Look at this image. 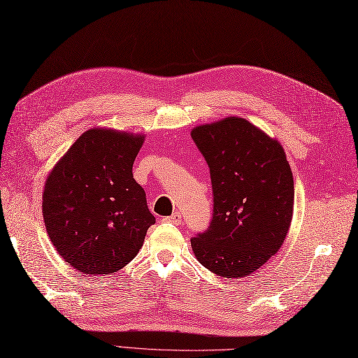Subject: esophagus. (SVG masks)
<instances>
[{
  "mask_svg": "<svg viewBox=\"0 0 358 358\" xmlns=\"http://www.w3.org/2000/svg\"><path fill=\"white\" fill-rule=\"evenodd\" d=\"M164 222H170V224H180V221H182V215L179 213V212H175L173 215H170V216H166L164 220H162Z\"/></svg>",
  "mask_w": 358,
  "mask_h": 358,
  "instance_id": "obj_1",
  "label": "esophagus"
}]
</instances>
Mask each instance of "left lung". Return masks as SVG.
<instances>
[{
  "label": "left lung",
  "instance_id": "obj_1",
  "mask_svg": "<svg viewBox=\"0 0 358 358\" xmlns=\"http://www.w3.org/2000/svg\"><path fill=\"white\" fill-rule=\"evenodd\" d=\"M194 143L210 170L213 216L191 239L194 255L221 278L255 272L282 246L294 180L282 146L243 117L199 125Z\"/></svg>",
  "mask_w": 358,
  "mask_h": 358
}]
</instances>
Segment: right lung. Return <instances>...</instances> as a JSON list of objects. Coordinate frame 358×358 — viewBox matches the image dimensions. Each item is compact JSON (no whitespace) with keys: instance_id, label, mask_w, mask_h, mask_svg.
<instances>
[{"instance_id":"obj_1","label":"right lung","mask_w":358,"mask_h":358,"mask_svg":"<svg viewBox=\"0 0 358 358\" xmlns=\"http://www.w3.org/2000/svg\"><path fill=\"white\" fill-rule=\"evenodd\" d=\"M143 142L140 134L92 128L49 173L41 204L46 231L64 262L82 273L125 267L155 222L133 178Z\"/></svg>"}]
</instances>
